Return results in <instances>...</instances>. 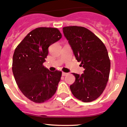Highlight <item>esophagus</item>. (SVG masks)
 I'll return each instance as SVG.
<instances>
[{"mask_svg": "<svg viewBox=\"0 0 127 127\" xmlns=\"http://www.w3.org/2000/svg\"><path fill=\"white\" fill-rule=\"evenodd\" d=\"M62 76H65V75H68V73H65V72H62Z\"/></svg>", "mask_w": 127, "mask_h": 127, "instance_id": "1", "label": "esophagus"}]
</instances>
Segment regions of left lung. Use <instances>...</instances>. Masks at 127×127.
Here are the masks:
<instances>
[{"label":"left lung","mask_w":127,"mask_h":127,"mask_svg":"<svg viewBox=\"0 0 127 127\" xmlns=\"http://www.w3.org/2000/svg\"><path fill=\"white\" fill-rule=\"evenodd\" d=\"M63 32L76 59L85 69L82 75L73 73L75 80L70 86L71 92L80 100L92 102L103 93L109 78L110 60L106 47L83 27H65Z\"/></svg>","instance_id":"left-lung-1"}]
</instances>
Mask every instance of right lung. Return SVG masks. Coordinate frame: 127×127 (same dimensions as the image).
<instances>
[{"label":"right lung","mask_w":127,"mask_h":127,"mask_svg":"<svg viewBox=\"0 0 127 127\" xmlns=\"http://www.w3.org/2000/svg\"><path fill=\"white\" fill-rule=\"evenodd\" d=\"M62 38L56 28L38 27L33 30L14 51L12 72L22 94L31 101L43 103L56 92L62 72H50L43 65L49 47Z\"/></svg>","instance_id":"1"}]
</instances>
